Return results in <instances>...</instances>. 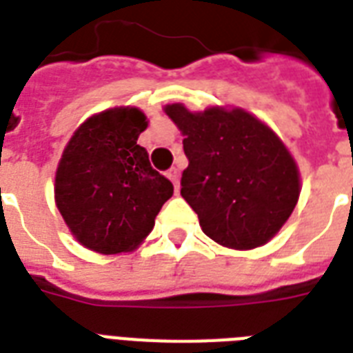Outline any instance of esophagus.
<instances>
[{
	"instance_id": "obj_1",
	"label": "esophagus",
	"mask_w": 353,
	"mask_h": 353,
	"mask_svg": "<svg viewBox=\"0 0 353 353\" xmlns=\"http://www.w3.org/2000/svg\"><path fill=\"white\" fill-rule=\"evenodd\" d=\"M166 176L174 183V187H176V192H179V170L177 168H170V170L166 172Z\"/></svg>"
}]
</instances>
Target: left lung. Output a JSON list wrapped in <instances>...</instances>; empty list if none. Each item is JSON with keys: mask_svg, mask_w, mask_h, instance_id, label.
<instances>
[{"mask_svg": "<svg viewBox=\"0 0 353 353\" xmlns=\"http://www.w3.org/2000/svg\"><path fill=\"white\" fill-rule=\"evenodd\" d=\"M165 112L185 135L181 196L205 234L231 249L271 240L301 192L295 161L282 141L243 110L190 113L172 104Z\"/></svg>", "mask_w": 353, "mask_h": 353, "instance_id": "obj_1", "label": "left lung"}]
</instances>
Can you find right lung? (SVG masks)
<instances>
[{
	"mask_svg": "<svg viewBox=\"0 0 353 353\" xmlns=\"http://www.w3.org/2000/svg\"><path fill=\"white\" fill-rule=\"evenodd\" d=\"M148 122L137 108L88 119L63 150L54 198L77 240L102 254L132 251L152 232L174 187L137 144Z\"/></svg>",
	"mask_w": 353,
	"mask_h": 353,
	"instance_id": "add662e5",
	"label": "right lung"
}]
</instances>
